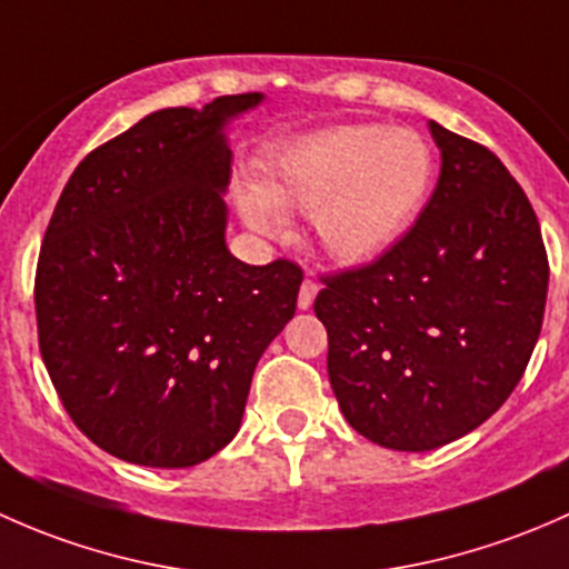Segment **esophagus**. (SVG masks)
Segmentation results:
<instances>
[{
	"label": "esophagus",
	"mask_w": 569,
	"mask_h": 569,
	"mask_svg": "<svg viewBox=\"0 0 569 569\" xmlns=\"http://www.w3.org/2000/svg\"><path fill=\"white\" fill-rule=\"evenodd\" d=\"M315 296H318V282L307 277V279H303V284H301V292H298V309L312 307Z\"/></svg>",
	"instance_id": "34e87169"
}]
</instances>
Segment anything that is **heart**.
Here are the masks:
<instances>
[{"label": "heart", "instance_id": "heart-1", "mask_svg": "<svg viewBox=\"0 0 569 569\" xmlns=\"http://www.w3.org/2000/svg\"><path fill=\"white\" fill-rule=\"evenodd\" d=\"M432 174L436 156L413 128L345 122L279 148L260 183L238 186V208L266 236L284 230L282 213H312L320 249L339 266H365L411 230Z\"/></svg>", "mask_w": 569, "mask_h": 569}]
</instances>
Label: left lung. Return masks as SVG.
Segmentation results:
<instances>
[{
	"mask_svg": "<svg viewBox=\"0 0 569 569\" xmlns=\"http://www.w3.org/2000/svg\"><path fill=\"white\" fill-rule=\"evenodd\" d=\"M430 133L441 174L416 224L315 298L345 419L397 452L458 441L499 411L548 296L540 221L518 180L479 142L432 120Z\"/></svg>",
	"mask_w": 569,
	"mask_h": 569,
	"instance_id": "8db88e82",
	"label": "left lung"
}]
</instances>
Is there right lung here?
<instances>
[{"label": "right lung", "instance_id": "1", "mask_svg": "<svg viewBox=\"0 0 569 569\" xmlns=\"http://www.w3.org/2000/svg\"><path fill=\"white\" fill-rule=\"evenodd\" d=\"M260 101L148 114L73 169L46 230L40 356L73 425L126 462L189 468L224 449L296 315L301 268L246 266L224 241V126Z\"/></svg>", "mask_w": 569, "mask_h": 569}]
</instances>
